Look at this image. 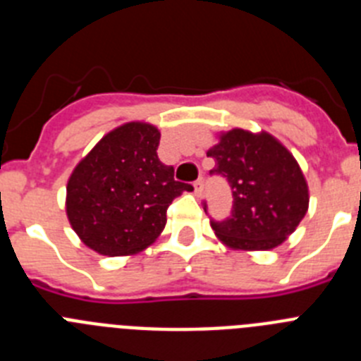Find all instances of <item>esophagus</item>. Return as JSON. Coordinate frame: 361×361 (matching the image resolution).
<instances>
[{"mask_svg": "<svg viewBox=\"0 0 361 361\" xmlns=\"http://www.w3.org/2000/svg\"><path fill=\"white\" fill-rule=\"evenodd\" d=\"M193 188H195V195L197 197L202 195V191H204V180H202V178L195 180V183H193Z\"/></svg>", "mask_w": 361, "mask_h": 361, "instance_id": "1", "label": "esophagus"}]
</instances>
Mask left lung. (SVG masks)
<instances>
[{"label": "left lung", "instance_id": "left-lung-1", "mask_svg": "<svg viewBox=\"0 0 361 361\" xmlns=\"http://www.w3.org/2000/svg\"><path fill=\"white\" fill-rule=\"evenodd\" d=\"M212 173L228 178L231 216L213 222L216 238L237 251L275 250L295 233L309 208V186L300 164L267 132L233 128L208 149Z\"/></svg>", "mask_w": 361, "mask_h": 361}]
</instances>
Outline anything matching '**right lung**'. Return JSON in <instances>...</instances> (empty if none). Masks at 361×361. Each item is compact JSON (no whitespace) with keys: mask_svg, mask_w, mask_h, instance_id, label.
Here are the masks:
<instances>
[{"mask_svg":"<svg viewBox=\"0 0 361 361\" xmlns=\"http://www.w3.org/2000/svg\"><path fill=\"white\" fill-rule=\"evenodd\" d=\"M161 132L124 123L86 153L66 184V216L85 245L104 257H128L157 240L166 209L193 186L177 183L159 161Z\"/></svg>","mask_w":361,"mask_h":361,"instance_id":"right-lung-1","label":"right lung"}]
</instances>
